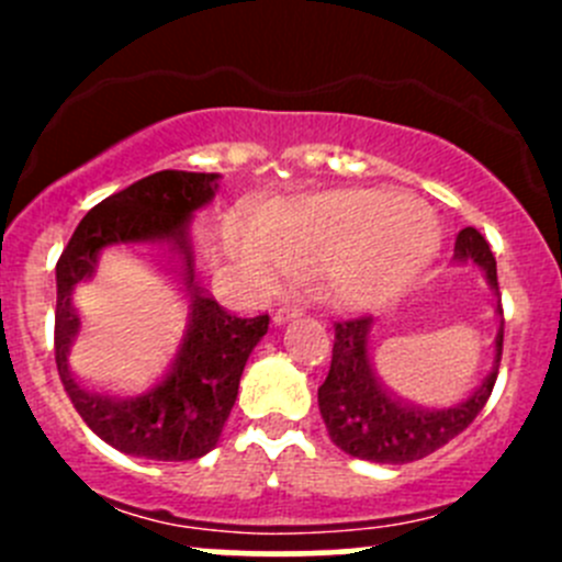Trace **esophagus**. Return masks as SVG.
Masks as SVG:
<instances>
[{
  "instance_id": "esophagus-1",
  "label": "esophagus",
  "mask_w": 562,
  "mask_h": 562,
  "mask_svg": "<svg viewBox=\"0 0 562 562\" xmlns=\"http://www.w3.org/2000/svg\"><path fill=\"white\" fill-rule=\"evenodd\" d=\"M291 317H299V310L296 307H280L274 310V315H271V321L277 323V326H282V323H288Z\"/></svg>"
}]
</instances>
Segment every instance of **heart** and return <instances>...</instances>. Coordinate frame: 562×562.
Segmentation results:
<instances>
[{
    "instance_id": "1",
    "label": "heart",
    "mask_w": 562,
    "mask_h": 562,
    "mask_svg": "<svg viewBox=\"0 0 562 562\" xmlns=\"http://www.w3.org/2000/svg\"><path fill=\"white\" fill-rule=\"evenodd\" d=\"M443 231L429 203L400 190H328L225 225V247L249 282L274 288L307 274L342 313L400 302L438 255Z\"/></svg>"
}]
</instances>
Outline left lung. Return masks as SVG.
Here are the masks:
<instances>
[{
	"label": "left lung",
	"instance_id": "8db88e82",
	"mask_svg": "<svg viewBox=\"0 0 562 562\" xmlns=\"http://www.w3.org/2000/svg\"><path fill=\"white\" fill-rule=\"evenodd\" d=\"M454 258L473 260L497 291V263L484 236L475 228L459 231ZM503 317V307L497 304ZM372 317L334 323L331 370L317 389V405L328 438L350 457L383 464H405L424 459L457 438L473 424L490 400L503 353V321L495 337V364L481 386L451 405H418L405 400L383 381L370 356Z\"/></svg>",
	"mask_w": 562,
	"mask_h": 562
}]
</instances>
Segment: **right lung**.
I'll return each instance as SVG.
<instances>
[{"mask_svg":"<svg viewBox=\"0 0 562 562\" xmlns=\"http://www.w3.org/2000/svg\"><path fill=\"white\" fill-rule=\"evenodd\" d=\"M220 173L157 171L100 201L56 263L54 350L61 386L98 438L130 457L184 462L217 446L245 364L269 315L239 317L201 288L190 220L217 192ZM116 268L151 270L175 293L164 342L135 371L75 353L82 317Z\"/></svg>","mask_w":562,"mask_h":562,"instance_id":"obj_1","label":"right lung"}]
</instances>
